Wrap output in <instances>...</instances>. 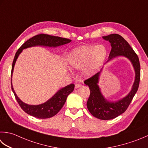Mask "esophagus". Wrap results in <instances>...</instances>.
<instances>
[{
  "label": "esophagus",
  "instance_id": "1",
  "mask_svg": "<svg viewBox=\"0 0 148 148\" xmlns=\"http://www.w3.org/2000/svg\"><path fill=\"white\" fill-rule=\"evenodd\" d=\"M82 86V83H76L75 84V88H78L81 87V86Z\"/></svg>",
  "mask_w": 148,
  "mask_h": 148
}]
</instances>
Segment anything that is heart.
<instances>
[{
    "mask_svg": "<svg viewBox=\"0 0 148 148\" xmlns=\"http://www.w3.org/2000/svg\"><path fill=\"white\" fill-rule=\"evenodd\" d=\"M108 51L105 45H83L72 50L68 58L72 67L82 69V74L89 77L99 70L106 59Z\"/></svg>",
    "mask_w": 148,
    "mask_h": 148,
    "instance_id": "heart-1",
    "label": "heart"
}]
</instances>
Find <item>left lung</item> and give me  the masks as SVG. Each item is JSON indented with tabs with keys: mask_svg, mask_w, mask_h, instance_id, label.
<instances>
[{
	"mask_svg": "<svg viewBox=\"0 0 148 148\" xmlns=\"http://www.w3.org/2000/svg\"><path fill=\"white\" fill-rule=\"evenodd\" d=\"M103 39L110 43L112 49L109 54L110 60L117 56H124L132 62L135 72V82L130 93L123 99L115 102L107 101L100 90L99 78L102 71L94 75L84 82L85 85L89 86L90 94L86 103L87 108L90 114L101 120H110L118 117L123 114L128 108L130 103L134 98L138 88L140 77V66L137 54L135 53L131 46L121 35L112 34L103 36Z\"/></svg>",
	"mask_w": 148,
	"mask_h": 148,
	"instance_id": "1",
	"label": "left lung"
}]
</instances>
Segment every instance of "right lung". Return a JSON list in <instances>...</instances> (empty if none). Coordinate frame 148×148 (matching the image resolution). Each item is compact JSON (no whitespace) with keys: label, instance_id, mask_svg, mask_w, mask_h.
I'll return each mask as SVG.
<instances>
[{"label":"right lung","instance_id":"right-lung-1","mask_svg":"<svg viewBox=\"0 0 148 148\" xmlns=\"http://www.w3.org/2000/svg\"><path fill=\"white\" fill-rule=\"evenodd\" d=\"M71 42V40L45 34H40L32 37L31 38L27 40L24 44H22L16 53L13 62L12 69H11V77H12L14 64H15L16 61L18 58L19 54L22 53L23 49L36 45L56 47L66 44V43ZM11 89H12L14 97H15L17 102L19 104L21 108L27 114L38 119H47L56 115L62 109L63 106L64 105L68 95L74 90V84H71V85L61 88L50 99L46 101L45 103L38 105H30L24 103L19 99L14 90L12 82H11Z\"/></svg>","mask_w":148,"mask_h":148}]
</instances>
